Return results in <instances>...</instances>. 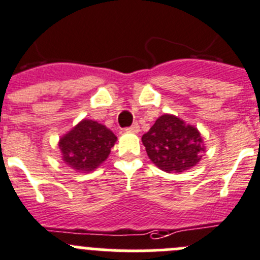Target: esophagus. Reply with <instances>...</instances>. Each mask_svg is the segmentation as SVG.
I'll list each match as a JSON object with an SVG mask.
<instances>
[{
	"mask_svg": "<svg viewBox=\"0 0 260 260\" xmlns=\"http://www.w3.org/2000/svg\"><path fill=\"white\" fill-rule=\"evenodd\" d=\"M127 131H129V132L137 133L138 131H140V125H138V123H133V124L131 125V127L127 128Z\"/></svg>",
	"mask_w": 260,
	"mask_h": 260,
	"instance_id": "esophagus-1",
	"label": "esophagus"
}]
</instances>
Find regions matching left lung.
Instances as JSON below:
<instances>
[{"mask_svg": "<svg viewBox=\"0 0 260 260\" xmlns=\"http://www.w3.org/2000/svg\"><path fill=\"white\" fill-rule=\"evenodd\" d=\"M148 157L166 173H181L196 166L205 151L197 128L164 114L142 136Z\"/></svg>", "mask_w": 260, "mask_h": 260, "instance_id": "left-lung-1", "label": "left lung"}]
</instances>
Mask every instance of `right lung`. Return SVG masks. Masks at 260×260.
I'll use <instances>...</instances> for the list:
<instances>
[{"instance_id": "obj_1", "label": "right lung", "mask_w": 260, "mask_h": 260, "mask_svg": "<svg viewBox=\"0 0 260 260\" xmlns=\"http://www.w3.org/2000/svg\"><path fill=\"white\" fill-rule=\"evenodd\" d=\"M117 137L105 125L85 119L60 138L59 148L67 165L79 171H91L109 156Z\"/></svg>"}]
</instances>
